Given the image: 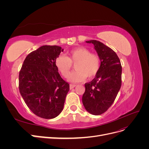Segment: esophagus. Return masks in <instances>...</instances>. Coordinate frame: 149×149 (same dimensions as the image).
Wrapping results in <instances>:
<instances>
[{"label": "esophagus", "mask_w": 149, "mask_h": 149, "mask_svg": "<svg viewBox=\"0 0 149 149\" xmlns=\"http://www.w3.org/2000/svg\"><path fill=\"white\" fill-rule=\"evenodd\" d=\"M75 86H76V84H71L70 85V89H73Z\"/></svg>", "instance_id": "obj_1"}]
</instances>
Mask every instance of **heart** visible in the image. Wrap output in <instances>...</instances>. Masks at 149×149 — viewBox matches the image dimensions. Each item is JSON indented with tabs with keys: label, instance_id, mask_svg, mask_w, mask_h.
Here are the masks:
<instances>
[{
	"label": "heart",
	"instance_id": "1",
	"mask_svg": "<svg viewBox=\"0 0 149 149\" xmlns=\"http://www.w3.org/2000/svg\"><path fill=\"white\" fill-rule=\"evenodd\" d=\"M75 69L70 76L72 82H79L86 78H91L95 76L100 68L101 60L97 54L91 53L84 47H78L71 49L65 55L58 56L55 60V65L64 78L68 77L73 68Z\"/></svg>",
	"mask_w": 149,
	"mask_h": 149
}]
</instances>
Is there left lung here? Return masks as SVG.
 Here are the masks:
<instances>
[{"mask_svg": "<svg viewBox=\"0 0 149 149\" xmlns=\"http://www.w3.org/2000/svg\"><path fill=\"white\" fill-rule=\"evenodd\" d=\"M101 60L100 68L91 82L85 83L83 104L88 112L101 115L113 104L122 84V66L118 56L100 41L91 40Z\"/></svg>", "mask_w": 149, "mask_h": 149, "instance_id": "8db88e82", "label": "left lung"}]
</instances>
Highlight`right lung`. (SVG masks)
Masks as SVG:
<instances>
[{
    "label": "right lung",
    "instance_id": "add662e5",
    "mask_svg": "<svg viewBox=\"0 0 149 149\" xmlns=\"http://www.w3.org/2000/svg\"><path fill=\"white\" fill-rule=\"evenodd\" d=\"M63 49L44 45L26 56L19 72L21 96L33 114L53 119L63 109L70 84L62 79L55 65Z\"/></svg>",
    "mask_w": 149,
    "mask_h": 149
}]
</instances>
